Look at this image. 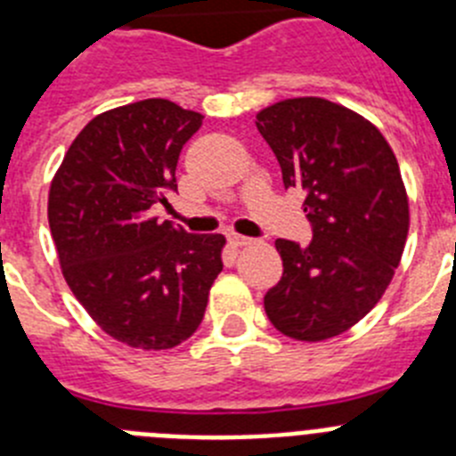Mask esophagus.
Returning <instances> with one entry per match:
<instances>
[{"mask_svg": "<svg viewBox=\"0 0 456 456\" xmlns=\"http://www.w3.org/2000/svg\"><path fill=\"white\" fill-rule=\"evenodd\" d=\"M228 241H231L232 247H247V244H251V237H244V235H237V232H232V235H228Z\"/></svg>", "mask_w": 456, "mask_h": 456, "instance_id": "esophagus-1", "label": "esophagus"}]
</instances>
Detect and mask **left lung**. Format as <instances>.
<instances>
[{
  "instance_id": "8db88e82",
  "label": "left lung",
  "mask_w": 456,
  "mask_h": 456,
  "mask_svg": "<svg viewBox=\"0 0 456 456\" xmlns=\"http://www.w3.org/2000/svg\"><path fill=\"white\" fill-rule=\"evenodd\" d=\"M256 127L305 193L313 241L276 240L283 276L265 294L283 336L320 342L363 320L384 297L409 235V196L384 134L324 98H289L257 111Z\"/></svg>"
}]
</instances>
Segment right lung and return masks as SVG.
Wrapping results in <instances>:
<instances>
[{"instance_id": "add662e5", "label": "right lung", "mask_w": 456, "mask_h": 456, "mask_svg": "<svg viewBox=\"0 0 456 456\" xmlns=\"http://www.w3.org/2000/svg\"><path fill=\"white\" fill-rule=\"evenodd\" d=\"M199 111L151 98L95 116L75 136L47 200L68 288L93 322L134 349H171L203 322L224 235H189L151 216L178 191L183 146Z\"/></svg>"}]
</instances>
